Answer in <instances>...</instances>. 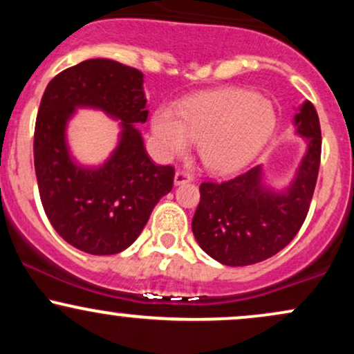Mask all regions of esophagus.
<instances>
[{"label":"esophagus","mask_w":354,"mask_h":354,"mask_svg":"<svg viewBox=\"0 0 354 354\" xmlns=\"http://www.w3.org/2000/svg\"><path fill=\"white\" fill-rule=\"evenodd\" d=\"M193 181V174L186 169H178L176 174H174V185H185V183Z\"/></svg>","instance_id":"34e87169"}]
</instances>
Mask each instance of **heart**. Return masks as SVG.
<instances>
[{
    "label": "heart",
    "instance_id": "heart-1",
    "mask_svg": "<svg viewBox=\"0 0 354 354\" xmlns=\"http://www.w3.org/2000/svg\"><path fill=\"white\" fill-rule=\"evenodd\" d=\"M271 103L253 91L218 89L186 101L178 116L160 109L153 131L168 154H183L200 141V156L213 171H231L254 156L274 129Z\"/></svg>",
    "mask_w": 354,
    "mask_h": 354
}]
</instances>
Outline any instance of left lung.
<instances>
[{"mask_svg": "<svg viewBox=\"0 0 354 354\" xmlns=\"http://www.w3.org/2000/svg\"><path fill=\"white\" fill-rule=\"evenodd\" d=\"M298 133L308 151L296 180L284 193L261 186L259 166L225 181H203L191 228L198 245L226 266L265 261L296 236L310 209L321 161L319 118L311 101L296 113Z\"/></svg>", "mask_w": 354, "mask_h": 354, "instance_id": "left-lung-1", "label": "left lung"}]
</instances>
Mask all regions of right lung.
I'll list each match as a JSON object with an SVG mask.
<instances>
[{"label":"right lung","mask_w":354,"mask_h":354,"mask_svg":"<svg viewBox=\"0 0 354 354\" xmlns=\"http://www.w3.org/2000/svg\"><path fill=\"white\" fill-rule=\"evenodd\" d=\"M143 73L113 59H86L50 81L35 124V171L44 213L56 233L89 254H116L140 236L174 168L149 160L135 123L148 120ZM76 106H93L124 124L109 163L83 170L71 161L64 126Z\"/></svg>","instance_id":"right-lung-1"}]
</instances>
